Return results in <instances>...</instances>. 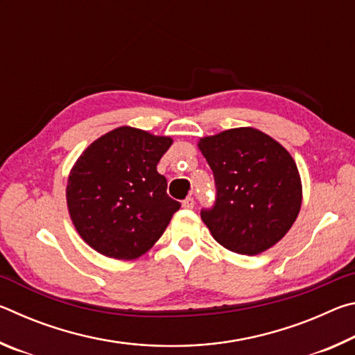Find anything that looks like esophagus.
<instances>
[{
  "label": "esophagus",
  "mask_w": 355,
  "mask_h": 355,
  "mask_svg": "<svg viewBox=\"0 0 355 355\" xmlns=\"http://www.w3.org/2000/svg\"><path fill=\"white\" fill-rule=\"evenodd\" d=\"M182 207L186 208V209L194 208V197H186V199H184L183 203H182Z\"/></svg>",
  "instance_id": "1"
}]
</instances>
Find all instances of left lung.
<instances>
[{"instance_id": "1", "label": "left lung", "mask_w": 355, "mask_h": 355, "mask_svg": "<svg viewBox=\"0 0 355 355\" xmlns=\"http://www.w3.org/2000/svg\"><path fill=\"white\" fill-rule=\"evenodd\" d=\"M197 147L218 189L213 209L200 213L213 238L241 255L271 249L302 205V182L290 152L252 127L200 137Z\"/></svg>"}]
</instances>
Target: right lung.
Masks as SVG:
<instances>
[{
    "label": "right lung",
    "instance_id": "1",
    "mask_svg": "<svg viewBox=\"0 0 355 355\" xmlns=\"http://www.w3.org/2000/svg\"><path fill=\"white\" fill-rule=\"evenodd\" d=\"M125 125L95 139L76 159L67 180V208L78 235L94 250L135 260L153 248L180 208L156 171L172 146Z\"/></svg>",
    "mask_w": 355,
    "mask_h": 355
}]
</instances>
